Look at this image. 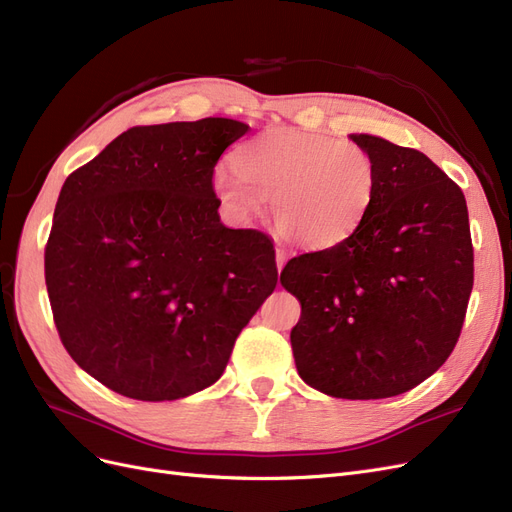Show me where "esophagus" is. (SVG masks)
<instances>
[{"label":"esophagus","instance_id":"34e87169","mask_svg":"<svg viewBox=\"0 0 512 512\" xmlns=\"http://www.w3.org/2000/svg\"><path fill=\"white\" fill-rule=\"evenodd\" d=\"M286 250L282 245H277V250H275V265H277V271H282L284 269V265H286Z\"/></svg>","mask_w":512,"mask_h":512}]
</instances>
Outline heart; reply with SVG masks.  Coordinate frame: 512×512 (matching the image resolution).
I'll use <instances>...</instances> for the list:
<instances>
[{
  "mask_svg": "<svg viewBox=\"0 0 512 512\" xmlns=\"http://www.w3.org/2000/svg\"><path fill=\"white\" fill-rule=\"evenodd\" d=\"M235 164L211 175L224 209L250 222L271 198L275 228L303 247H331L350 237L378 188L374 158L324 134L269 130L241 145Z\"/></svg>",
  "mask_w": 512,
  "mask_h": 512,
  "instance_id": "1",
  "label": "heart"
}]
</instances>
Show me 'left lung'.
Masks as SVG:
<instances>
[{
	"label": "left lung",
	"instance_id": "1",
	"mask_svg": "<svg viewBox=\"0 0 512 512\" xmlns=\"http://www.w3.org/2000/svg\"><path fill=\"white\" fill-rule=\"evenodd\" d=\"M378 188L350 237L288 260L280 282L301 303L290 331L299 376L339 399L414 389L451 356L474 284L468 205L425 153L352 134Z\"/></svg>",
	"mask_w": 512,
	"mask_h": 512
}]
</instances>
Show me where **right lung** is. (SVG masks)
<instances>
[{
    "instance_id": "1",
    "label": "right lung",
    "mask_w": 512,
    "mask_h": 512,
    "mask_svg": "<svg viewBox=\"0 0 512 512\" xmlns=\"http://www.w3.org/2000/svg\"><path fill=\"white\" fill-rule=\"evenodd\" d=\"M250 126L207 117L119 134L59 192L44 280L61 344L108 389L173 401L224 374L277 284L265 232L226 228L211 175Z\"/></svg>"
}]
</instances>
